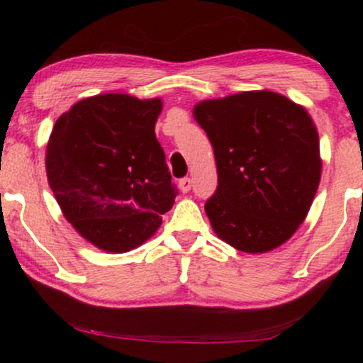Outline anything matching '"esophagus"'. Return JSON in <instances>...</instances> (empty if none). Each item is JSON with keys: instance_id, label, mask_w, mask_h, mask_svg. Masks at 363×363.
<instances>
[{"instance_id": "34e87169", "label": "esophagus", "mask_w": 363, "mask_h": 363, "mask_svg": "<svg viewBox=\"0 0 363 363\" xmlns=\"http://www.w3.org/2000/svg\"><path fill=\"white\" fill-rule=\"evenodd\" d=\"M191 186H193V182H191L189 177H184L179 181V189H181V193H189Z\"/></svg>"}]
</instances>
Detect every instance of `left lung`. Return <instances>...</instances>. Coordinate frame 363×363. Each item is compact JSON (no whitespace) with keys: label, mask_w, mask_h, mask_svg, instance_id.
I'll list each match as a JSON object with an SVG mask.
<instances>
[{"label":"left lung","mask_w":363,"mask_h":363,"mask_svg":"<svg viewBox=\"0 0 363 363\" xmlns=\"http://www.w3.org/2000/svg\"><path fill=\"white\" fill-rule=\"evenodd\" d=\"M213 147L218 187L205 205L218 239L264 254L309 213L323 170L319 135L301 104L272 90L206 99L193 107Z\"/></svg>","instance_id":"8db88e82"}]
</instances>
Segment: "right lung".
Returning <instances> with one entry per match:
<instances>
[{
    "instance_id": "right-lung-1",
    "label": "right lung",
    "mask_w": 363,
    "mask_h": 363,
    "mask_svg": "<svg viewBox=\"0 0 363 363\" xmlns=\"http://www.w3.org/2000/svg\"><path fill=\"white\" fill-rule=\"evenodd\" d=\"M160 97L99 94L54 124L45 174L62 215L86 242L128 252L160 228L176 201L155 136Z\"/></svg>"
}]
</instances>
